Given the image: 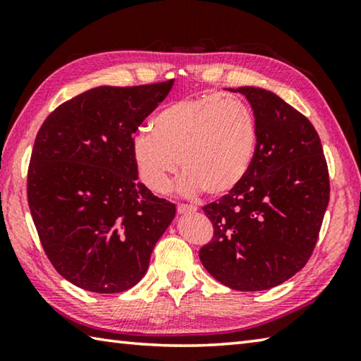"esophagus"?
<instances>
[{
  "label": "esophagus",
  "instance_id": "1",
  "mask_svg": "<svg viewBox=\"0 0 361 361\" xmlns=\"http://www.w3.org/2000/svg\"><path fill=\"white\" fill-rule=\"evenodd\" d=\"M176 212H178L180 215H186V213H194V212H197V207L180 204L178 207H176Z\"/></svg>",
  "mask_w": 361,
  "mask_h": 361
}]
</instances>
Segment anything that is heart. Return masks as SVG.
<instances>
[{
    "label": "heart",
    "mask_w": 361,
    "mask_h": 361,
    "mask_svg": "<svg viewBox=\"0 0 361 361\" xmlns=\"http://www.w3.org/2000/svg\"><path fill=\"white\" fill-rule=\"evenodd\" d=\"M258 129L252 106L237 95L189 97L162 108L152 130L140 129L130 140L140 178L154 192H166L170 178L185 170L180 191L224 195L252 166Z\"/></svg>",
    "instance_id": "heart-1"
}]
</instances>
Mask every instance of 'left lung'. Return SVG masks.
<instances>
[{
	"instance_id": "8db88e82",
	"label": "left lung",
	"mask_w": 361,
	"mask_h": 361,
	"mask_svg": "<svg viewBox=\"0 0 361 361\" xmlns=\"http://www.w3.org/2000/svg\"><path fill=\"white\" fill-rule=\"evenodd\" d=\"M252 105L258 142L247 175L204 207L212 240L199 258L213 279L239 291L274 288L312 255L329 200V176L314 126L271 90L229 89Z\"/></svg>"
}]
</instances>
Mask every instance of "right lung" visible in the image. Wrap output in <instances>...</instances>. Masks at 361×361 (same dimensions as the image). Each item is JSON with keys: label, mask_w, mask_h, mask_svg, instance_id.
<instances>
[{"label": "right lung", "mask_w": 361, "mask_h": 361, "mask_svg": "<svg viewBox=\"0 0 361 361\" xmlns=\"http://www.w3.org/2000/svg\"><path fill=\"white\" fill-rule=\"evenodd\" d=\"M172 85L90 89L54 109L36 135L30 212L49 261L79 288L137 285L175 218V204L138 181L130 151L132 135Z\"/></svg>", "instance_id": "add662e5"}]
</instances>
